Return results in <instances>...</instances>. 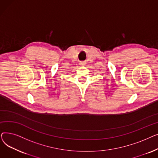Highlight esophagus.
Returning a JSON list of instances; mask_svg holds the SVG:
<instances>
[{
    "mask_svg": "<svg viewBox=\"0 0 158 158\" xmlns=\"http://www.w3.org/2000/svg\"><path fill=\"white\" fill-rule=\"evenodd\" d=\"M80 64H81V65H83V64H85V62H81V63H80Z\"/></svg>",
    "mask_w": 158,
    "mask_h": 158,
    "instance_id": "obj_1",
    "label": "esophagus"
}]
</instances>
